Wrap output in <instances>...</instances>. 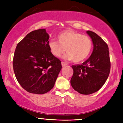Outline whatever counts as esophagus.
<instances>
[{"mask_svg": "<svg viewBox=\"0 0 123 123\" xmlns=\"http://www.w3.org/2000/svg\"><path fill=\"white\" fill-rule=\"evenodd\" d=\"M61 63H62V66H65L66 65H67L66 63H65L64 62H62Z\"/></svg>", "mask_w": 123, "mask_h": 123, "instance_id": "34e87169", "label": "esophagus"}]
</instances>
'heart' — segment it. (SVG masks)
<instances>
[{"label": "heart", "mask_w": 123, "mask_h": 123, "mask_svg": "<svg viewBox=\"0 0 123 123\" xmlns=\"http://www.w3.org/2000/svg\"><path fill=\"white\" fill-rule=\"evenodd\" d=\"M57 41L51 40L49 43L51 53L55 57H60L66 51L64 57L75 62L84 61L90 55L92 43L90 38L73 31H66L57 36Z\"/></svg>", "instance_id": "1"}]
</instances>
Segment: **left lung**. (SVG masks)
Masks as SVG:
<instances>
[{
  "label": "left lung",
  "instance_id": "1",
  "mask_svg": "<svg viewBox=\"0 0 123 123\" xmlns=\"http://www.w3.org/2000/svg\"><path fill=\"white\" fill-rule=\"evenodd\" d=\"M94 45L90 58L81 65L72 66L70 79L73 88L80 94L88 95L98 91L105 84L111 70L108 46L95 32L87 31Z\"/></svg>",
  "mask_w": 123,
  "mask_h": 123
}]
</instances>
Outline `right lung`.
<instances>
[{
  "mask_svg": "<svg viewBox=\"0 0 123 123\" xmlns=\"http://www.w3.org/2000/svg\"><path fill=\"white\" fill-rule=\"evenodd\" d=\"M49 37L45 29L32 31L15 49L12 62L15 76L21 87L32 94L50 91L61 70V61L49 49Z\"/></svg>",
  "mask_w": 123,
  "mask_h": 123,
  "instance_id": "right-lung-1",
  "label": "right lung"
}]
</instances>
